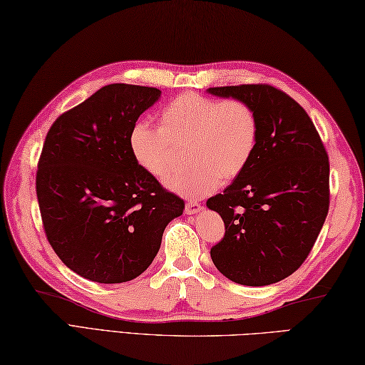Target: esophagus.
<instances>
[{"label":"esophagus","instance_id":"obj_1","mask_svg":"<svg viewBox=\"0 0 365 365\" xmlns=\"http://www.w3.org/2000/svg\"><path fill=\"white\" fill-rule=\"evenodd\" d=\"M201 210H202V205L196 201H188L187 204H185V214L187 215L197 214V212H201Z\"/></svg>","mask_w":365,"mask_h":365}]
</instances>
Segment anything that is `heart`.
Segmentation results:
<instances>
[{
  "label": "heart",
  "mask_w": 365,
  "mask_h": 365,
  "mask_svg": "<svg viewBox=\"0 0 365 365\" xmlns=\"http://www.w3.org/2000/svg\"><path fill=\"white\" fill-rule=\"evenodd\" d=\"M258 118L242 101H218L195 92L175 97L160 115V128L138 121L129 150L138 168L164 180L177 165L175 148H187L190 168L165 187L187 200H201L246 170L258 145Z\"/></svg>",
  "instance_id": "1"
}]
</instances>
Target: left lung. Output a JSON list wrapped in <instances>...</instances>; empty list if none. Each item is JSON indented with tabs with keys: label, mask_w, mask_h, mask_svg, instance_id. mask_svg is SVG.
I'll use <instances>...</instances> for the list:
<instances>
[{
	"label": "left lung",
	"mask_w": 365,
	"mask_h": 365,
	"mask_svg": "<svg viewBox=\"0 0 365 365\" xmlns=\"http://www.w3.org/2000/svg\"><path fill=\"white\" fill-rule=\"evenodd\" d=\"M207 92L249 103L260 128L246 170L207 200L225 223L212 262L241 286H269L300 268L321 233L329 212V156L307 111L273 86Z\"/></svg>",
	"instance_id": "1"
}]
</instances>
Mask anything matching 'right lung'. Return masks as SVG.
Instances as JSON below:
<instances>
[{"label":"right lung","instance_id":"right-lung-1","mask_svg":"<svg viewBox=\"0 0 365 365\" xmlns=\"http://www.w3.org/2000/svg\"><path fill=\"white\" fill-rule=\"evenodd\" d=\"M161 91L108 84L57 118L43 145L36 196L58 258L86 279H135L161 247L183 200L138 168L129 132Z\"/></svg>","mask_w":365,"mask_h":365}]
</instances>
